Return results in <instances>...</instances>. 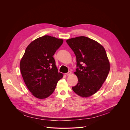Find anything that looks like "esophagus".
I'll return each instance as SVG.
<instances>
[{"instance_id":"34e87169","label":"esophagus","mask_w":130,"mask_h":130,"mask_svg":"<svg viewBox=\"0 0 130 130\" xmlns=\"http://www.w3.org/2000/svg\"><path fill=\"white\" fill-rule=\"evenodd\" d=\"M71 72H69L68 73H65V74L66 75H71Z\"/></svg>"}]
</instances>
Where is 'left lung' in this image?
Instances as JSON below:
<instances>
[{
	"mask_svg": "<svg viewBox=\"0 0 130 130\" xmlns=\"http://www.w3.org/2000/svg\"><path fill=\"white\" fill-rule=\"evenodd\" d=\"M66 42L76 58L74 73L78 83L72 89L82 97H89L100 90L110 72L105 50L96 41L85 36L67 39Z\"/></svg>",
	"mask_w": 130,
	"mask_h": 130,
	"instance_id": "1",
	"label": "left lung"
}]
</instances>
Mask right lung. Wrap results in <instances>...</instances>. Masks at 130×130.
<instances>
[{
  "instance_id": "right-lung-1",
  "label": "right lung",
  "mask_w": 130,
  "mask_h": 130,
  "mask_svg": "<svg viewBox=\"0 0 130 130\" xmlns=\"http://www.w3.org/2000/svg\"><path fill=\"white\" fill-rule=\"evenodd\" d=\"M63 40L45 35L32 42L20 62L24 82L34 96L43 99L54 92L63 74L58 72L53 55Z\"/></svg>"
}]
</instances>
